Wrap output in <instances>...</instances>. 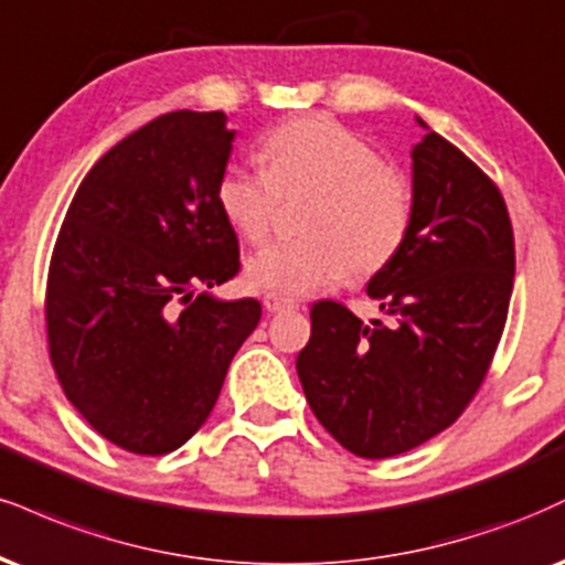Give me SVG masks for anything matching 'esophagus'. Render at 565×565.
<instances>
[{"label": "esophagus", "instance_id": "obj_1", "mask_svg": "<svg viewBox=\"0 0 565 565\" xmlns=\"http://www.w3.org/2000/svg\"><path fill=\"white\" fill-rule=\"evenodd\" d=\"M263 308L268 312L291 310V308H295V300H287V297H278V295H265L263 297Z\"/></svg>", "mask_w": 565, "mask_h": 565}]
</instances>
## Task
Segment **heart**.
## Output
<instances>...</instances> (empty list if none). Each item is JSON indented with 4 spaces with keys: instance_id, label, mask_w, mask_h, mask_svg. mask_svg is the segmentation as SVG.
Segmentation results:
<instances>
[{
    "instance_id": "1",
    "label": "heart",
    "mask_w": 565,
    "mask_h": 565,
    "mask_svg": "<svg viewBox=\"0 0 565 565\" xmlns=\"http://www.w3.org/2000/svg\"><path fill=\"white\" fill-rule=\"evenodd\" d=\"M260 168L231 162L217 175L215 202L247 242L268 236L278 200H310L300 242L257 249L244 263L249 287L308 297L352 274L371 278L399 255L413 226L407 175L337 120L297 118L263 139Z\"/></svg>"
}]
</instances>
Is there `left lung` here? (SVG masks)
Returning <instances> with one entry per match:
<instances>
[{
  "mask_svg": "<svg viewBox=\"0 0 565 565\" xmlns=\"http://www.w3.org/2000/svg\"><path fill=\"white\" fill-rule=\"evenodd\" d=\"M416 120L426 134L411 152V234L365 287L390 321L363 323L344 305L316 302L297 355L310 411L339 445L371 460L455 424L484 382L513 291V226L500 189Z\"/></svg>",
  "mask_w": 565,
  "mask_h": 565,
  "instance_id": "8db88e82",
  "label": "left lung"
}]
</instances>
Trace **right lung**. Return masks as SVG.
<instances>
[{"label": "right lung", "instance_id": "obj_1", "mask_svg": "<svg viewBox=\"0 0 565 565\" xmlns=\"http://www.w3.org/2000/svg\"><path fill=\"white\" fill-rule=\"evenodd\" d=\"M236 131L175 110L128 134L81 181L46 278V337L65 397L136 455L179 450L213 411L260 302L217 300L239 242L215 202Z\"/></svg>", "mask_w": 565, "mask_h": 565}]
</instances>
